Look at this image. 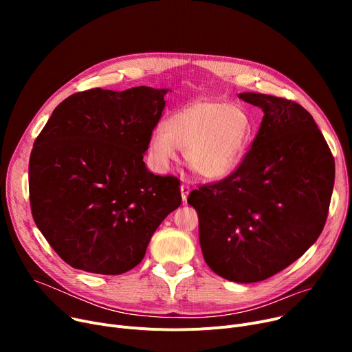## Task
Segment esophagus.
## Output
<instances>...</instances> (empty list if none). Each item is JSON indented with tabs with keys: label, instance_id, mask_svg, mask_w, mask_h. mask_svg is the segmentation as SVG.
<instances>
[{
	"label": "esophagus",
	"instance_id": "obj_1",
	"mask_svg": "<svg viewBox=\"0 0 352 352\" xmlns=\"http://www.w3.org/2000/svg\"><path fill=\"white\" fill-rule=\"evenodd\" d=\"M181 197H182V201L186 202L187 201V198H188V194H190V191H191V188L187 186V184H182L181 186Z\"/></svg>",
	"mask_w": 352,
	"mask_h": 352
}]
</instances>
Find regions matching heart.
I'll return each mask as SVG.
<instances>
[{"instance_id": "1", "label": "heart", "mask_w": 352, "mask_h": 352, "mask_svg": "<svg viewBox=\"0 0 352 352\" xmlns=\"http://www.w3.org/2000/svg\"><path fill=\"white\" fill-rule=\"evenodd\" d=\"M252 137L247 111L235 104L201 98L177 109L158 124L150 137V155L158 168H166L186 150L191 168L204 179L232 174L243 162Z\"/></svg>"}]
</instances>
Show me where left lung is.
I'll list each match as a JSON object with an SVG mask.
<instances>
[{"instance_id": "8db88e82", "label": "left lung", "mask_w": 352, "mask_h": 352, "mask_svg": "<svg viewBox=\"0 0 352 352\" xmlns=\"http://www.w3.org/2000/svg\"><path fill=\"white\" fill-rule=\"evenodd\" d=\"M261 126L251 150L226 179L188 195L198 212L199 244L223 278L264 281L317 241L328 215L336 164L316 121L300 104L256 92Z\"/></svg>"}]
</instances>
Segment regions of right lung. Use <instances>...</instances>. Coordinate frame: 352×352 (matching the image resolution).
<instances>
[{
  "label": "right lung",
  "instance_id": "right-lung-1",
  "mask_svg": "<svg viewBox=\"0 0 352 352\" xmlns=\"http://www.w3.org/2000/svg\"><path fill=\"white\" fill-rule=\"evenodd\" d=\"M170 89L94 88L52 111L28 166L31 212L72 268L102 275L133 270L181 204L179 181L142 161Z\"/></svg>",
  "mask_w": 352,
  "mask_h": 352
}]
</instances>
